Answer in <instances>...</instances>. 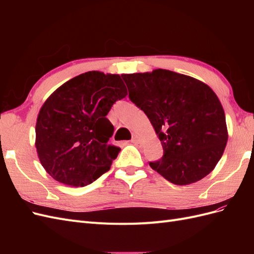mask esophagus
<instances>
[{
	"mask_svg": "<svg viewBox=\"0 0 254 254\" xmlns=\"http://www.w3.org/2000/svg\"><path fill=\"white\" fill-rule=\"evenodd\" d=\"M131 143H132V144H134V145L140 144V143H141V139H140V136H139V135H133L132 140H131Z\"/></svg>",
	"mask_w": 254,
	"mask_h": 254,
	"instance_id": "1",
	"label": "esophagus"
}]
</instances>
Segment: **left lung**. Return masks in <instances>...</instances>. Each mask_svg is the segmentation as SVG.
Listing matches in <instances>:
<instances>
[{"instance_id": "8db88e82", "label": "left lung", "mask_w": 254, "mask_h": 254, "mask_svg": "<svg viewBox=\"0 0 254 254\" xmlns=\"http://www.w3.org/2000/svg\"><path fill=\"white\" fill-rule=\"evenodd\" d=\"M129 99L147 115L163 147L149 162L166 180L187 186L204 178L226 148V117L205 83L173 71L123 74Z\"/></svg>"}]
</instances>
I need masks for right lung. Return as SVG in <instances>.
Returning a JSON list of instances; mask_svg holds the SVG:
<instances>
[{"mask_svg":"<svg viewBox=\"0 0 254 254\" xmlns=\"http://www.w3.org/2000/svg\"><path fill=\"white\" fill-rule=\"evenodd\" d=\"M127 95L120 75L92 71L59 87L36 124V148L44 170L71 187H84L110 170L121 148L108 143L111 107Z\"/></svg>","mask_w":254,"mask_h":254,"instance_id":"1","label":"right lung"}]
</instances>
